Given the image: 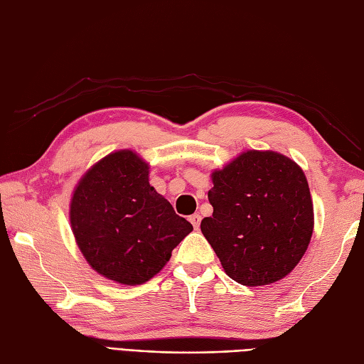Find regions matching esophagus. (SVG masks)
<instances>
[{"instance_id":"34e87169","label":"esophagus","mask_w":364,"mask_h":364,"mask_svg":"<svg viewBox=\"0 0 364 364\" xmlns=\"http://www.w3.org/2000/svg\"><path fill=\"white\" fill-rule=\"evenodd\" d=\"M190 223L193 225V228H195V229H199V225H201V215L193 213L190 217Z\"/></svg>"}]
</instances>
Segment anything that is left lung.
Returning a JSON list of instances; mask_svg holds the SVG:
<instances>
[{"label": "left lung", "instance_id": "left-lung-1", "mask_svg": "<svg viewBox=\"0 0 364 364\" xmlns=\"http://www.w3.org/2000/svg\"><path fill=\"white\" fill-rule=\"evenodd\" d=\"M212 217L201 231L228 277L243 286L284 278L300 262L314 228L301 168L272 151H248L212 174Z\"/></svg>", "mask_w": 364, "mask_h": 364}]
</instances>
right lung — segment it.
I'll use <instances>...</instances> for the list:
<instances>
[{"label": "right lung", "mask_w": 364, "mask_h": 364, "mask_svg": "<svg viewBox=\"0 0 364 364\" xmlns=\"http://www.w3.org/2000/svg\"><path fill=\"white\" fill-rule=\"evenodd\" d=\"M70 225L89 265L125 286L157 275L193 231L151 187L149 166L132 151L107 155L83 176L72 198Z\"/></svg>", "instance_id": "1"}]
</instances>
